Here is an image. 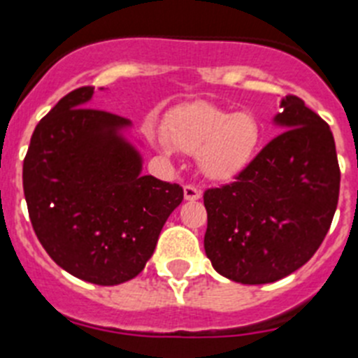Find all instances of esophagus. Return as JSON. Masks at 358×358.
<instances>
[{
	"mask_svg": "<svg viewBox=\"0 0 358 358\" xmlns=\"http://www.w3.org/2000/svg\"><path fill=\"white\" fill-rule=\"evenodd\" d=\"M183 196H185V200L189 201L200 200L201 191L198 187H194V185H185V187H183Z\"/></svg>",
	"mask_w": 358,
	"mask_h": 358,
	"instance_id": "1",
	"label": "esophagus"
}]
</instances>
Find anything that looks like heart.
<instances>
[{
    "instance_id": "obj_1",
    "label": "heart",
    "mask_w": 358,
    "mask_h": 358,
    "mask_svg": "<svg viewBox=\"0 0 358 358\" xmlns=\"http://www.w3.org/2000/svg\"><path fill=\"white\" fill-rule=\"evenodd\" d=\"M167 138L183 153H198V166L214 180L232 178L252 162L263 129L252 113L217 108L209 102L183 106L167 122ZM157 144L167 149L166 136Z\"/></svg>"
}]
</instances>
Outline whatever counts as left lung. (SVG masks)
Masks as SVG:
<instances>
[{
    "label": "left lung",
    "instance_id": "8db88e82",
    "mask_svg": "<svg viewBox=\"0 0 358 358\" xmlns=\"http://www.w3.org/2000/svg\"><path fill=\"white\" fill-rule=\"evenodd\" d=\"M285 127L234 182L203 192L205 254L243 285L279 281L321 247L341 187L334 133L297 95L279 102Z\"/></svg>",
    "mask_w": 358,
    "mask_h": 358
}]
</instances>
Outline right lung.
I'll list each match as a JSON object with an SVG mask.
<instances>
[{
    "label": "right lung",
    "instance_id": "obj_1",
    "mask_svg": "<svg viewBox=\"0 0 358 358\" xmlns=\"http://www.w3.org/2000/svg\"><path fill=\"white\" fill-rule=\"evenodd\" d=\"M93 90H73L39 120L23 191L48 256L83 281L113 287L144 270L183 189L141 175V155L120 136L129 120L86 106Z\"/></svg>",
    "mask_w": 358,
    "mask_h": 358
}]
</instances>
